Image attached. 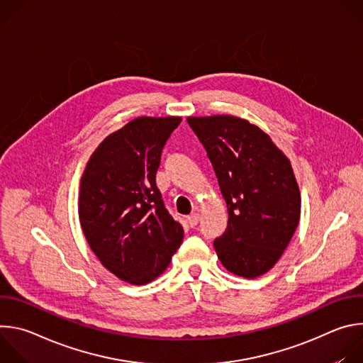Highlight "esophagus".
<instances>
[{"mask_svg": "<svg viewBox=\"0 0 363 363\" xmlns=\"http://www.w3.org/2000/svg\"><path fill=\"white\" fill-rule=\"evenodd\" d=\"M199 214H196V213H194V214H191L189 217H188V223H189V225L191 227H195V225H198V223H199Z\"/></svg>", "mask_w": 363, "mask_h": 363, "instance_id": "34e87169", "label": "esophagus"}]
</instances>
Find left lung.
<instances>
[{"instance_id":"8db88e82","label":"left lung","mask_w":363,"mask_h":363,"mask_svg":"<svg viewBox=\"0 0 363 363\" xmlns=\"http://www.w3.org/2000/svg\"><path fill=\"white\" fill-rule=\"evenodd\" d=\"M227 203L228 225L214 240L221 264L255 279L280 260L300 221V189L289 158L272 138L233 115L189 116Z\"/></svg>"}]
</instances>
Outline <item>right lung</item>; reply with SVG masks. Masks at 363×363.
<instances>
[{
	"instance_id": "right-lung-1",
	"label": "right lung",
	"mask_w": 363,
	"mask_h": 363,
	"mask_svg": "<svg viewBox=\"0 0 363 363\" xmlns=\"http://www.w3.org/2000/svg\"><path fill=\"white\" fill-rule=\"evenodd\" d=\"M179 116H139L103 139L80 178L79 221L101 266L142 286L161 276L184 230L155 182L162 147Z\"/></svg>"
}]
</instances>
